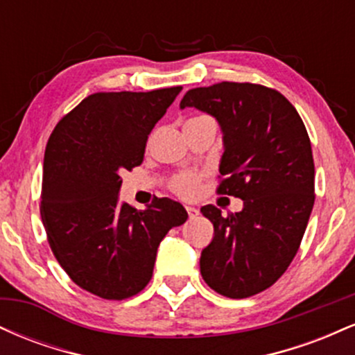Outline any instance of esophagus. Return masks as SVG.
<instances>
[{
    "mask_svg": "<svg viewBox=\"0 0 355 355\" xmlns=\"http://www.w3.org/2000/svg\"><path fill=\"white\" fill-rule=\"evenodd\" d=\"M187 211H189L190 218H195L198 215V210L195 209V207H187Z\"/></svg>",
    "mask_w": 355,
    "mask_h": 355,
    "instance_id": "34e87169",
    "label": "esophagus"
}]
</instances>
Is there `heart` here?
I'll return each mask as SVG.
<instances>
[{
  "mask_svg": "<svg viewBox=\"0 0 355 355\" xmlns=\"http://www.w3.org/2000/svg\"><path fill=\"white\" fill-rule=\"evenodd\" d=\"M173 190L185 198H193L198 193V177L195 173H180L173 178Z\"/></svg>",
  "mask_w": 355,
  "mask_h": 355,
  "instance_id": "b5f03b06",
  "label": "heart"
}]
</instances>
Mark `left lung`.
<instances>
[{"label": "left lung", "mask_w": 355, "mask_h": 355, "mask_svg": "<svg viewBox=\"0 0 355 355\" xmlns=\"http://www.w3.org/2000/svg\"><path fill=\"white\" fill-rule=\"evenodd\" d=\"M187 107L217 120L218 172L227 175L218 191L243 200L227 217L214 205L200 209L214 223L202 277L218 294L245 299L275 284L302 242L315 198L311 140L291 101L262 85L222 81L189 89L180 101Z\"/></svg>", "instance_id": "8db88e82"}]
</instances>
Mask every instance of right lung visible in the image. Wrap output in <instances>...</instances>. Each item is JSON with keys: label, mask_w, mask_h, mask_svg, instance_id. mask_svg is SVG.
I'll use <instances>...</instances> for the list:
<instances>
[{"label": "right lung", "mask_w": 355, "mask_h": 355, "mask_svg": "<svg viewBox=\"0 0 355 355\" xmlns=\"http://www.w3.org/2000/svg\"><path fill=\"white\" fill-rule=\"evenodd\" d=\"M180 92L95 93L48 140L42 193L48 242L73 282L101 299L145 288L160 242L189 217L166 197L145 210L120 203V173L144 162L150 132Z\"/></svg>", "instance_id": "1"}]
</instances>
